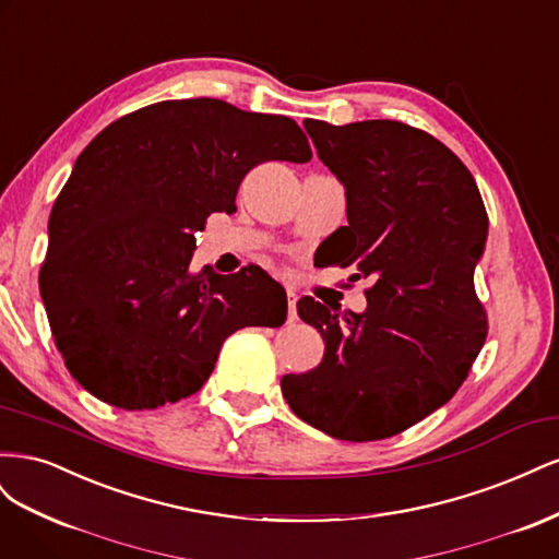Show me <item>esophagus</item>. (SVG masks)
<instances>
[{"label": "esophagus", "mask_w": 559, "mask_h": 559, "mask_svg": "<svg viewBox=\"0 0 559 559\" xmlns=\"http://www.w3.org/2000/svg\"><path fill=\"white\" fill-rule=\"evenodd\" d=\"M286 308H289V312H286V319L289 321H296L298 319V312H296V300H298V294H296V289L294 286H286Z\"/></svg>", "instance_id": "1"}]
</instances>
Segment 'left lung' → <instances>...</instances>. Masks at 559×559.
<instances>
[{
  "mask_svg": "<svg viewBox=\"0 0 559 559\" xmlns=\"http://www.w3.org/2000/svg\"><path fill=\"white\" fill-rule=\"evenodd\" d=\"M345 186L347 226L324 240L326 265L373 277L366 312L312 296L298 317L324 337L310 373L284 376L292 411L341 441H380L445 405L487 337L473 270L487 240L476 179L429 132L399 121H302Z\"/></svg>",
  "mask_w": 559,
  "mask_h": 559,
  "instance_id": "left-lung-1",
  "label": "left lung"
}]
</instances>
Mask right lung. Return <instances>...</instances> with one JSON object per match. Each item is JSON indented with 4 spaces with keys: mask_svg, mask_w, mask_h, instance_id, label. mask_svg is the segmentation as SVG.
Here are the masks:
<instances>
[{
    "mask_svg": "<svg viewBox=\"0 0 559 559\" xmlns=\"http://www.w3.org/2000/svg\"><path fill=\"white\" fill-rule=\"evenodd\" d=\"M294 118L224 99H165L81 151L48 218L39 292L67 370L95 399L154 411L195 394L224 341L282 326L286 294L259 265L191 270L195 233L233 214L265 160L308 163Z\"/></svg>",
    "mask_w": 559,
    "mask_h": 559,
    "instance_id": "right-lung-1",
    "label": "right lung"
}]
</instances>
